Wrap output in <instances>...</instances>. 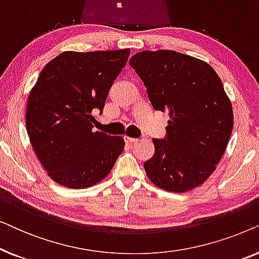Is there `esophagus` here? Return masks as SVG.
Masks as SVG:
<instances>
[{"label":"esophagus","mask_w":259,"mask_h":259,"mask_svg":"<svg viewBox=\"0 0 259 259\" xmlns=\"http://www.w3.org/2000/svg\"><path fill=\"white\" fill-rule=\"evenodd\" d=\"M123 139H125L126 143H137V141H138L136 138H131V137H127V136L123 137Z\"/></svg>","instance_id":"obj_1"}]
</instances>
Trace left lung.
I'll list each match as a JSON object with an SVG mask.
<instances>
[{"label":"left lung","instance_id":"left-lung-1","mask_svg":"<svg viewBox=\"0 0 259 259\" xmlns=\"http://www.w3.org/2000/svg\"><path fill=\"white\" fill-rule=\"evenodd\" d=\"M130 66L147 88L155 111L167 112L165 139H153L155 153L144 164L155 186L186 192L215 169L233 128L231 101L214 69L203 60L175 51H145Z\"/></svg>","mask_w":259,"mask_h":259}]
</instances>
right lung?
Returning <instances> with one entry per match:
<instances>
[{"instance_id":"obj_1","label":"right lung","mask_w":259,"mask_h":259,"mask_svg":"<svg viewBox=\"0 0 259 259\" xmlns=\"http://www.w3.org/2000/svg\"><path fill=\"white\" fill-rule=\"evenodd\" d=\"M131 51L63 52L41 70L27 101L26 126L48 176L69 189H87L108 176L125 147L121 137L93 131Z\"/></svg>"}]
</instances>
